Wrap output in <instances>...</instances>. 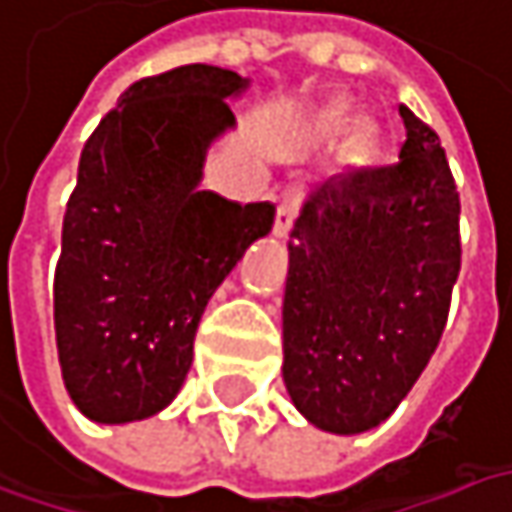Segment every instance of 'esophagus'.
<instances>
[{
	"instance_id": "1",
	"label": "esophagus",
	"mask_w": 512,
	"mask_h": 512,
	"mask_svg": "<svg viewBox=\"0 0 512 512\" xmlns=\"http://www.w3.org/2000/svg\"><path fill=\"white\" fill-rule=\"evenodd\" d=\"M295 214H298V194L295 191H284L278 199V214H275V234L286 237L289 228L295 223Z\"/></svg>"
}]
</instances>
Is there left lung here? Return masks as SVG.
Wrapping results in <instances>:
<instances>
[{
  "mask_svg": "<svg viewBox=\"0 0 512 512\" xmlns=\"http://www.w3.org/2000/svg\"><path fill=\"white\" fill-rule=\"evenodd\" d=\"M400 162L330 176L289 231L284 382L324 432L403 403L443 336L461 272V199L437 133L400 106Z\"/></svg>",
  "mask_w": 512,
  "mask_h": 512,
  "instance_id": "obj_1",
  "label": "left lung"
}]
</instances>
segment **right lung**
<instances>
[{
  "mask_svg": "<svg viewBox=\"0 0 512 512\" xmlns=\"http://www.w3.org/2000/svg\"><path fill=\"white\" fill-rule=\"evenodd\" d=\"M249 86L191 63L141 77L83 144L54 272L63 382L95 423H133L179 394L214 289L266 237L272 202L199 191L205 153Z\"/></svg>",
  "mask_w": 512,
  "mask_h": 512,
  "instance_id": "add662e5",
  "label": "right lung"
}]
</instances>
